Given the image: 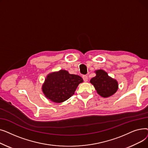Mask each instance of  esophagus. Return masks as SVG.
<instances>
[{
  "instance_id": "obj_1",
  "label": "esophagus",
  "mask_w": 148,
  "mask_h": 148,
  "mask_svg": "<svg viewBox=\"0 0 148 148\" xmlns=\"http://www.w3.org/2000/svg\"><path fill=\"white\" fill-rule=\"evenodd\" d=\"M83 79L84 82H88V75H83Z\"/></svg>"
}]
</instances>
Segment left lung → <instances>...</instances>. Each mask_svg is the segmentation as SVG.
I'll list each match as a JSON object with an SVG mask.
<instances>
[{
	"mask_svg": "<svg viewBox=\"0 0 148 148\" xmlns=\"http://www.w3.org/2000/svg\"><path fill=\"white\" fill-rule=\"evenodd\" d=\"M96 76L90 80L98 94L103 97H108L117 91L118 84L116 80L111 78L103 70L99 69L95 71Z\"/></svg>",
	"mask_w": 148,
	"mask_h": 148,
	"instance_id": "1",
	"label": "left lung"
}]
</instances>
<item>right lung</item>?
I'll list each match as a JSON object with an SVG mask.
<instances>
[{
    "mask_svg": "<svg viewBox=\"0 0 148 148\" xmlns=\"http://www.w3.org/2000/svg\"><path fill=\"white\" fill-rule=\"evenodd\" d=\"M83 81L78 75L70 74L65 70H60L47 76L42 91L51 101L62 103L74 95L78 85Z\"/></svg>",
    "mask_w": 148,
    "mask_h": 148,
    "instance_id": "add662e5",
    "label": "right lung"
}]
</instances>
